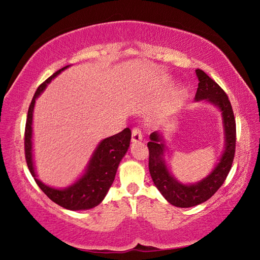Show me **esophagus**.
I'll return each instance as SVG.
<instances>
[{
  "label": "esophagus",
  "mask_w": 260,
  "mask_h": 260,
  "mask_svg": "<svg viewBox=\"0 0 260 260\" xmlns=\"http://www.w3.org/2000/svg\"><path fill=\"white\" fill-rule=\"evenodd\" d=\"M141 140H143L142 128L139 126H136L132 129V142H140Z\"/></svg>",
  "instance_id": "34e87169"
}]
</instances>
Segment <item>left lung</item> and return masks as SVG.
Returning a JSON list of instances; mask_svg holds the SVG:
<instances>
[{"label":"left lung","mask_w":260,"mask_h":260,"mask_svg":"<svg viewBox=\"0 0 260 260\" xmlns=\"http://www.w3.org/2000/svg\"><path fill=\"white\" fill-rule=\"evenodd\" d=\"M199 78L196 101H208L222 112L225 132V147L220 162L206 179L197 184L184 185L169 173L163 157L164 142L157 132L150 135L148 169L154 184L167 200L179 208H190L206 202L223 184L230 172L236 151V119L227 93L201 69L196 70Z\"/></svg>","instance_id":"8db88e82"}]
</instances>
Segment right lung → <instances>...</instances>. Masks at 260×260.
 <instances>
[{"label":"right lung","instance_id":"add662e5","mask_svg":"<svg viewBox=\"0 0 260 260\" xmlns=\"http://www.w3.org/2000/svg\"><path fill=\"white\" fill-rule=\"evenodd\" d=\"M67 67L68 66H66V67L59 69L57 73H54L46 81H43L38 87L35 96L32 98L29 110H27L25 123L24 154L27 168L35 178L36 183L50 200L68 210H86L98 206L104 200L105 196L107 194L109 187L112 186L114 182L120 159L124 157L125 153L129 147L132 132L129 128H125L120 133L103 140L93 153L86 173L75 184L67 187V189H53V187L43 184L42 182L39 181L36 176L32 159L31 139L33 108H35L36 99L45 89L47 84H49L54 77Z\"/></svg>","mask_w":260,"mask_h":260}]
</instances>
